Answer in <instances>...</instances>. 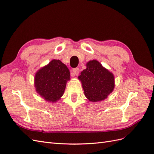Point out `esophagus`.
Instances as JSON below:
<instances>
[{"label": "esophagus", "instance_id": "obj_1", "mask_svg": "<svg viewBox=\"0 0 154 154\" xmlns=\"http://www.w3.org/2000/svg\"><path fill=\"white\" fill-rule=\"evenodd\" d=\"M79 72H80V69H79V68H74L72 69L73 76H78Z\"/></svg>", "mask_w": 154, "mask_h": 154}]
</instances>
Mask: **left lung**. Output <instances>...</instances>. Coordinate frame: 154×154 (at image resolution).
<instances>
[{
  "instance_id": "obj_1",
  "label": "left lung",
  "mask_w": 154,
  "mask_h": 154,
  "mask_svg": "<svg viewBox=\"0 0 154 154\" xmlns=\"http://www.w3.org/2000/svg\"><path fill=\"white\" fill-rule=\"evenodd\" d=\"M86 67L78 76L85 97L92 102L105 100L114 89L113 73L96 60H90L87 63Z\"/></svg>"
}]
</instances>
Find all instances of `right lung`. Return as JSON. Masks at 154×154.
I'll return each mask as SVG.
<instances>
[{
  "label": "right lung",
  "mask_w": 154,
  "mask_h": 154,
  "mask_svg": "<svg viewBox=\"0 0 154 154\" xmlns=\"http://www.w3.org/2000/svg\"><path fill=\"white\" fill-rule=\"evenodd\" d=\"M70 72L60 60H53L40 68L35 74V87L36 92L44 100L55 103L63 96Z\"/></svg>",
  "instance_id": "1"
}]
</instances>
